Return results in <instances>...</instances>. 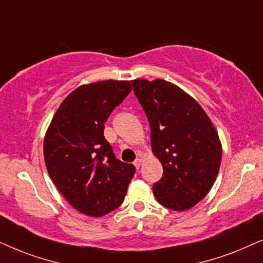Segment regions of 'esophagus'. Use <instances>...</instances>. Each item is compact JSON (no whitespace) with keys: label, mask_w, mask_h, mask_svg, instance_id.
Segmentation results:
<instances>
[{"label":"esophagus","mask_w":263,"mask_h":263,"mask_svg":"<svg viewBox=\"0 0 263 263\" xmlns=\"http://www.w3.org/2000/svg\"><path fill=\"white\" fill-rule=\"evenodd\" d=\"M134 164L136 166V168H137V170H139V167H141V164H142V157H138V159H136Z\"/></svg>","instance_id":"obj_1"}]
</instances>
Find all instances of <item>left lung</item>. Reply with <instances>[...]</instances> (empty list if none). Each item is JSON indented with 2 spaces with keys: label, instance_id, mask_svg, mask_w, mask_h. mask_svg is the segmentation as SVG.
Masks as SVG:
<instances>
[{
  "label": "left lung",
  "instance_id": "left-lung-1",
  "mask_svg": "<svg viewBox=\"0 0 263 263\" xmlns=\"http://www.w3.org/2000/svg\"><path fill=\"white\" fill-rule=\"evenodd\" d=\"M131 83L148 118L153 152L163 167L154 196L168 209H190L205 197L219 173V136L202 107L180 87L162 79Z\"/></svg>",
  "mask_w": 263,
  "mask_h": 263
}]
</instances>
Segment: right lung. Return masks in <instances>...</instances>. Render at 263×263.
<instances>
[{
  "instance_id": "obj_1",
  "label": "right lung",
  "mask_w": 263,
  "mask_h": 263,
  "mask_svg": "<svg viewBox=\"0 0 263 263\" xmlns=\"http://www.w3.org/2000/svg\"><path fill=\"white\" fill-rule=\"evenodd\" d=\"M128 82L82 85L66 97L44 138V160L52 183L83 214L102 216L124 201L134 164L117 159L104 138V122L131 92Z\"/></svg>"
}]
</instances>
